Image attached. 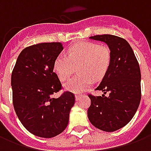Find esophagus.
<instances>
[{
  "mask_svg": "<svg viewBox=\"0 0 151 151\" xmlns=\"http://www.w3.org/2000/svg\"><path fill=\"white\" fill-rule=\"evenodd\" d=\"M82 95H75V99H76V100L78 101V100H80L81 99H82Z\"/></svg>",
  "mask_w": 151,
  "mask_h": 151,
  "instance_id": "1",
  "label": "esophagus"
}]
</instances>
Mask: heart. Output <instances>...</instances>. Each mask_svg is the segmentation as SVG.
<instances>
[{"label":"heart","mask_w":151,"mask_h":151,"mask_svg":"<svg viewBox=\"0 0 151 151\" xmlns=\"http://www.w3.org/2000/svg\"><path fill=\"white\" fill-rule=\"evenodd\" d=\"M68 57L60 55L53 63V69L61 81L73 75L74 67L78 66L79 77L65 84L66 91L77 94L83 93L91 87L93 79H99L106 74L111 63V50L107 45L92 42H82L68 49Z\"/></svg>","instance_id":"1"}]
</instances>
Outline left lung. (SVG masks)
Returning <instances> with one entry per match:
<instances>
[{"label": "left lung", "instance_id": "obj_1", "mask_svg": "<svg viewBox=\"0 0 151 151\" xmlns=\"http://www.w3.org/2000/svg\"><path fill=\"white\" fill-rule=\"evenodd\" d=\"M104 42L111 50V63L95 91L102 96L89 95V120L99 129L114 132L125 126L136 113L141 101V71L129 43L112 35L90 37ZM108 92V96L105 95Z\"/></svg>", "mask_w": 151, "mask_h": 151}]
</instances>
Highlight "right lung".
<instances>
[{"label":"right lung","instance_id":"right-lung-1","mask_svg":"<svg viewBox=\"0 0 151 151\" xmlns=\"http://www.w3.org/2000/svg\"><path fill=\"white\" fill-rule=\"evenodd\" d=\"M63 50L61 43L31 45L19 54L11 76L13 104L22 125L35 136H57L68 125L75 103L72 92L59 98L52 95L61 89L54 60Z\"/></svg>","mask_w":151,"mask_h":151}]
</instances>
